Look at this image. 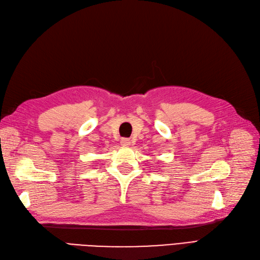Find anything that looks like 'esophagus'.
Wrapping results in <instances>:
<instances>
[{
    "label": "esophagus",
    "instance_id": "1",
    "mask_svg": "<svg viewBox=\"0 0 260 260\" xmlns=\"http://www.w3.org/2000/svg\"><path fill=\"white\" fill-rule=\"evenodd\" d=\"M131 144V141L129 139H122L121 140V145L123 146H129Z\"/></svg>",
    "mask_w": 260,
    "mask_h": 260
}]
</instances>
